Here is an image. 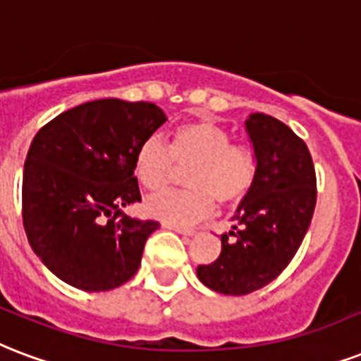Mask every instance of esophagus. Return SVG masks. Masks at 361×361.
<instances>
[{
    "label": "esophagus",
    "instance_id": "1",
    "mask_svg": "<svg viewBox=\"0 0 361 361\" xmlns=\"http://www.w3.org/2000/svg\"><path fill=\"white\" fill-rule=\"evenodd\" d=\"M164 227L170 231H176L178 235H183V236H192L195 235V231L192 229H185V227H180V225H170V224H164Z\"/></svg>",
    "mask_w": 361,
    "mask_h": 361
}]
</instances>
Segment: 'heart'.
Segmentation results:
<instances>
[{"label":"heart","mask_w":361,"mask_h":361,"mask_svg":"<svg viewBox=\"0 0 361 361\" xmlns=\"http://www.w3.org/2000/svg\"><path fill=\"white\" fill-rule=\"evenodd\" d=\"M231 132L214 121H189L176 126L170 147L149 137L134 157L140 183L157 191L172 180L176 169H188L189 191H162L145 200V212L170 225H189L210 216L214 200L233 206L246 197L257 174V159L247 145L231 144Z\"/></svg>","instance_id":"obj_1"}]
</instances>
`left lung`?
Wrapping results in <instances>:
<instances>
[{
  "instance_id": "1",
  "label": "left lung",
  "mask_w": 361,
  "mask_h": 361,
  "mask_svg": "<svg viewBox=\"0 0 361 361\" xmlns=\"http://www.w3.org/2000/svg\"><path fill=\"white\" fill-rule=\"evenodd\" d=\"M244 126L257 159L254 185L221 235L219 257L197 267L200 282L225 295L271 284L297 254L316 206L314 164L301 137L265 114H252Z\"/></svg>"
}]
</instances>
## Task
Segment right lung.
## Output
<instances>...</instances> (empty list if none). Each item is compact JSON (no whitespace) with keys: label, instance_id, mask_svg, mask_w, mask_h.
Listing matches in <instances>:
<instances>
[{"label":"right lung","instance_id":"right-lung-1","mask_svg":"<svg viewBox=\"0 0 361 361\" xmlns=\"http://www.w3.org/2000/svg\"><path fill=\"white\" fill-rule=\"evenodd\" d=\"M166 115L151 102L104 98L47 123L27 151L22 219L41 263L66 284L107 291L134 276L157 221L128 217L140 202L134 157Z\"/></svg>","mask_w":361,"mask_h":361}]
</instances>
